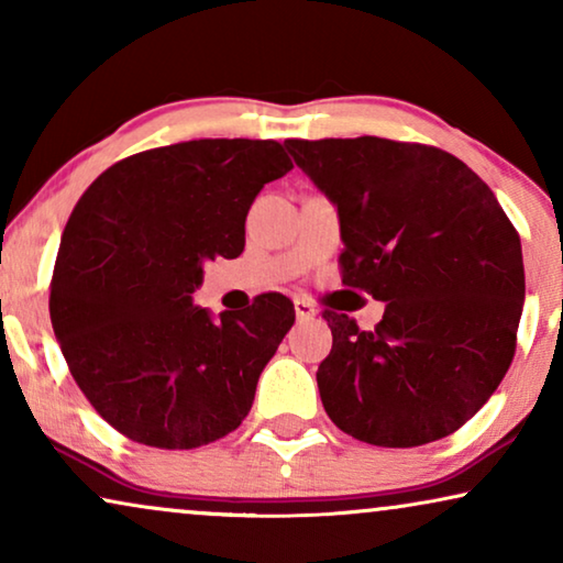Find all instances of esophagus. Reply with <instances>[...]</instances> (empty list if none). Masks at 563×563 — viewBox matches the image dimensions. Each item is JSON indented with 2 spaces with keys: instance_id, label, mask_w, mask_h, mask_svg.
<instances>
[{
  "instance_id": "34e87169",
  "label": "esophagus",
  "mask_w": 563,
  "mask_h": 563,
  "mask_svg": "<svg viewBox=\"0 0 563 563\" xmlns=\"http://www.w3.org/2000/svg\"><path fill=\"white\" fill-rule=\"evenodd\" d=\"M295 314H297V320H312L314 307L307 302V299H295Z\"/></svg>"
}]
</instances>
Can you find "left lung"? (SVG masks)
<instances>
[{
	"instance_id": "8db88e82",
	"label": "left lung",
	"mask_w": 563,
	"mask_h": 563,
	"mask_svg": "<svg viewBox=\"0 0 563 563\" xmlns=\"http://www.w3.org/2000/svg\"><path fill=\"white\" fill-rule=\"evenodd\" d=\"M335 205L343 284L387 302L374 330L325 312L320 399L343 433L384 449L451 435L499 387L526 302L520 238L451 153L387 137L287 141Z\"/></svg>"
}]
</instances>
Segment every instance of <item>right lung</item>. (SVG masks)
Segmentation results:
<instances>
[{
	"mask_svg": "<svg viewBox=\"0 0 563 563\" xmlns=\"http://www.w3.org/2000/svg\"><path fill=\"white\" fill-rule=\"evenodd\" d=\"M287 172L276 141H189L110 166L74 207L53 333L91 407L130 441L197 449L249 415L295 305L261 295L214 320L191 295L207 261L241 256L253 199Z\"/></svg>",
	"mask_w": 563,
	"mask_h": 563,
	"instance_id": "add662e5",
	"label": "right lung"
}]
</instances>
